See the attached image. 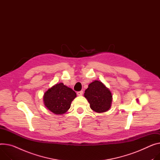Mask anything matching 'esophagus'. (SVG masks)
I'll use <instances>...</instances> for the list:
<instances>
[{"label": "esophagus", "mask_w": 160, "mask_h": 160, "mask_svg": "<svg viewBox=\"0 0 160 160\" xmlns=\"http://www.w3.org/2000/svg\"><path fill=\"white\" fill-rule=\"evenodd\" d=\"M83 93V92L82 91H79V92H77V95H79V96H81Z\"/></svg>", "instance_id": "esophagus-1"}]
</instances>
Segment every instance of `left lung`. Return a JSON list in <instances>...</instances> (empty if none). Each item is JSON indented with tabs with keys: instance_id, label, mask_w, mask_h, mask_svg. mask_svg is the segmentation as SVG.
Returning <instances> with one entry per match:
<instances>
[{
	"instance_id": "obj_1",
	"label": "left lung",
	"mask_w": 160,
	"mask_h": 160,
	"mask_svg": "<svg viewBox=\"0 0 160 160\" xmlns=\"http://www.w3.org/2000/svg\"><path fill=\"white\" fill-rule=\"evenodd\" d=\"M84 97L90 103L91 109L97 113L106 112L111 107L112 93L99 81H94L88 85Z\"/></svg>"
}]
</instances>
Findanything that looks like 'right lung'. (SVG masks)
I'll use <instances>...</instances> for the list:
<instances>
[{
	"label": "right lung",
	"instance_id": "obj_1",
	"mask_svg": "<svg viewBox=\"0 0 160 160\" xmlns=\"http://www.w3.org/2000/svg\"><path fill=\"white\" fill-rule=\"evenodd\" d=\"M76 97V92L62 82L55 84L44 94L45 106L54 114H63Z\"/></svg>",
	"mask_w": 160,
	"mask_h": 160
}]
</instances>
